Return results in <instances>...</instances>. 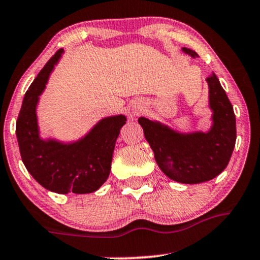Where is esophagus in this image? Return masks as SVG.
<instances>
[{"label":"esophagus","instance_id":"obj_1","mask_svg":"<svg viewBox=\"0 0 260 260\" xmlns=\"http://www.w3.org/2000/svg\"><path fill=\"white\" fill-rule=\"evenodd\" d=\"M137 111H139V109H137Z\"/></svg>","mask_w":260,"mask_h":260}]
</instances>
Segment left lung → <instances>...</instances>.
<instances>
[{
    "label": "left lung",
    "mask_w": 260,
    "mask_h": 260,
    "mask_svg": "<svg viewBox=\"0 0 260 260\" xmlns=\"http://www.w3.org/2000/svg\"><path fill=\"white\" fill-rule=\"evenodd\" d=\"M191 57L198 54L182 48ZM213 126L208 133H176L166 125L139 118L154 158L168 178L182 184H201L224 172L236 142V118L220 81L213 73L207 78Z\"/></svg>",
    "instance_id": "left-lung-1"
}]
</instances>
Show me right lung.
<instances>
[{"label": "right lung", "instance_id": "1", "mask_svg": "<svg viewBox=\"0 0 260 260\" xmlns=\"http://www.w3.org/2000/svg\"><path fill=\"white\" fill-rule=\"evenodd\" d=\"M62 53V48L58 50L30 85L15 133L21 160L40 185L56 193H91L108 179L115 141L126 118L114 115L102 119L84 139L73 143L42 140L39 135L36 105Z\"/></svg>", "mask_w": 260, "mask_h": 260}]
</instances>
